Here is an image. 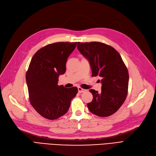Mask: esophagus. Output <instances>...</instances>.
I'll return each mask as SVG.
<instances>
[{"mask_svg": "<svg viewBox=\"0 0 156 156\" xmlns=\"http://www.w3.org/2000/svg\"><path fill=\"white\" fill-rule=\"evenodd\" d=\"M78 91H79V93H83V92H86L87 90L83 89V88H81V87H79V88H78Z\"/></svg>", "mask_w": 156, "mask_h": 156, "instance_id": "obj_1", "label": "esophagus"}]
</instances>
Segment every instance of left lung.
Instances as JSON below:
<instances>
[{"label": "left lung", "instance_id": "left-lung-1", "mask_svg": "<svg viewBox=\"0 0 156 156\" xmlns=\"http://www.w3.org/2000/svg\"><path fill=\"white\" fill-rule=\"evenodd\" d=\"M77 49L89 61L92 76L102 78L100 92L90 90L93 100L87 104L89 111L101 117L112 115L125 101L128 90V71L120 55L101 42H78Z\"/></svg>", "mask_w": 156, "mask_h": 156}]
</instances>
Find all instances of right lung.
<instances>
[{
	"label": "right lung",
	"mask_w": 156,
	"mask_h": 156,
	"mask_svg": "<svg viewBox=\"0 0 156 156\" xmlns=\"http://www.w3.org/2000/svg\"><path fill=\"white\" fill-rule=\"evenodd\" d=\"M77 42H56L37 51L26 74L30 102L34 109L49 120L66 113L71 101L78 92L77 87L58 85L59 75L66 72V63L76 48Z\"/></svg>",
	"instance_id": "1"
}]
</instances>
